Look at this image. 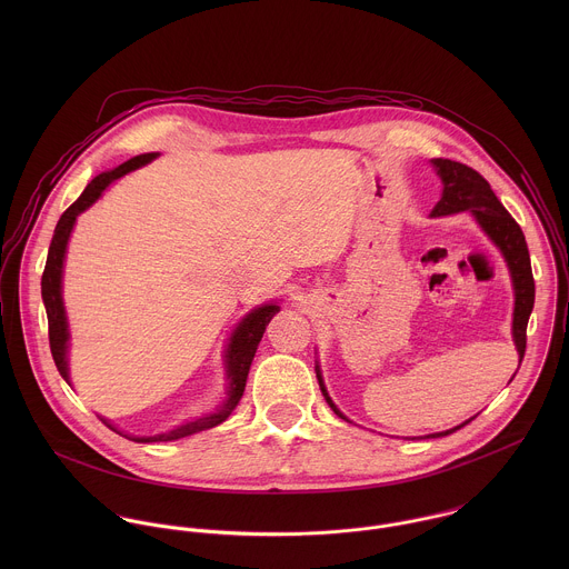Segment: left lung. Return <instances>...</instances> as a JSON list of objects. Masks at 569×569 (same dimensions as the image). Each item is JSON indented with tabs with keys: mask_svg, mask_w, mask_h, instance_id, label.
Instances as JSON below:
<instances>
[{
	"mask_svg": "<svg viewBox=\"0 0 569 569\" xmlns=\"http://www.w3.org/2000/svg\"><path fill=\"white\" fill-rule=\"evenodd\" d=\"M431 166H433L436 174L442 181V194H440V201L433 206L429 217L436 219V217H449V214H458V212H471L476 223L482 228V232L490 239V243L501 251V256L506 260V267H508L510 280H512V291H515L512 341H515L519 363H521L523 352H526V328H528V320H530V313H532V307H535V278H532L526 237H523L521 228L517 226V221L506 212L501 201L495 197L487 179L478 170L469 168L467 163L451 162V160H442V158L431 160ZM316 375H318L320 390L325 395L326 403L339 418L348 420L339 411V407L335 406L332 399L328 397L320 363H316ZM467 422H462V425H467ZM462 425H458L453 429H447V431L429 433L425 438L449 436L456 429H460Z\"/></svg>",
	"mask_w": 569,
	"mask_h": 569,
	"instance_id": "1",
	"label": "left lung"
}]
</instances>
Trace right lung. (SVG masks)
Masks as SVG:
<instances>
[{"instance_id":"obj_1","label":"right lung","mask_w":569,"mask_h":569,"mask_svg":"<svg viewBox=\"0 0 569 569\" xmlns=\"http://www.w3.org/2000/svg\"><path fill=\"white\" fill-rule=\"evenodd\" d=\"M160 153H142L136 156L124 163H120L113 170H104L100 174H96L91 179V183H87V188L82 190L81 197L61 214L57 228H54V237L48 249V260H46V269L41 276V298L46 305V313H48V335H50V350L54 357V363L61 372V377L70 383V363H68V352H70V325H68V313H66V305H63V267H66V253H68V243L72 237V230L77 226L79 214H82L87 208H91L102 192L120 177H124L131 170H138L147 163L158 160ZM280 311L278 302H267L260 305L256 309H251L239 325L234 326V330L230 332V339L226 343L223 350V363H226V375H228V390H226V399L223 403L217 407L210 413H203L201 418H192L186 420L183 425H177L170 431L156 433V436H129L124 431H120L116 425H111L107 418L100 416V420L118 431L120 436L136 440V442H168V440H179L192 433H199L203 429L217 427L221 425L232 411L239 406L241 397L244 392V383H247V375H249V366L253 361L256 348L262 339V332L267 325L271 322V318ZM72 386V383H70Z\"/></svg>"}]
</instances>
